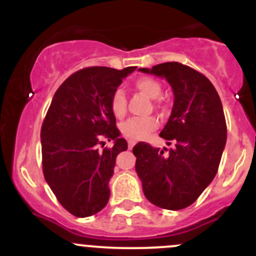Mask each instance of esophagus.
Listing matches in <instances>:
<instances>
[{"instance_id": "obj_1", "label": "esophagus", "mask_w": 256, "mask_h": 256, "mask_svg": "<svg viewBox=\"0 0 256 256\" xmlns=\"http://www.w3.org/2000/svg\"><path fill=\"white\" fill-rule=\"evenodd\" d=\"M135 144H136V141H134V140H128V148H132L134 146H135Z\"/></svg>"}]
</instances>
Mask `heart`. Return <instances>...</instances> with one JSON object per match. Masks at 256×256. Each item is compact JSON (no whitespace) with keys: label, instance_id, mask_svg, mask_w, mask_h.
Returning a JSON list of instances; mask_svg holds the SVG:
<instances>
[{"label":"heart","instance_id":"heart-1","mask_svg":"<svg viewBox=\"0 0 256 256\" xmlns=\"http://www.w3.org/2000/svg\"><path fill=\"white\" fill-rule=\"evenodd\" d=\"M138 92H144L151 99H157L162 92V85L156 79L151 76H141L134 82ZM110 109L116 118H122L126 112V95L122 89L118 88L114 90L110 98ZM158 126V121L154 116H146V118H132L126 120L121 125V132L125 138L131 140H141L146 138L150 132L156 130Z\"/></svg>","mask_w":256,"mask_h":256}]
</instances>
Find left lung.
<instances>
[{"instance_id": "1", "label": "left lung", "mask_w": 256, "mask_h": 256, "mask_svg": "<svg viewBox=\"0 0 256 256\" xmlns=\"http://www.w3.org/2000/svg\"><path fill=\"white\" fill-rule=\"evenodd\" d=\"M140 72L166 78L172 86L174 108L160 136L174 148L164 152L138 144L135 168L152 204L178 210L194 203L218 172L226 142L223 105L207 76L190 66L167 62Z\"/></svg>"}]
</instances>
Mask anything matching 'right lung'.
Here are the masks:
<instances>
[{"mask_svg":"<svg viewBox=\"0 0 256 256\" xmlns=\"http://www.w3.org/2000/svg\"><path fill=\"white\" fill-rule=\"evenodd\" d=\"M135 69L89 66L76 72L58 88L43 121V174L58 202L78 218L108 204L116 156L128 150L125 138H118L110 98ZM102 138L116 144L100 150Z\"/></svg>","mask_w":256,"mask_h":256,"instance_id":"add662e5","label":"right lung"}]
</instances>
